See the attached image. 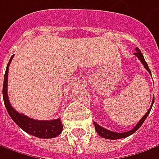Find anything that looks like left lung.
<instances>
[{
  "mask_svg": "<svg viewBox=\"0 0 159 159\" xmlns=\"http://www.w3.org/2000/svg\"><path fill=\"white\" fill-rule=\"evenodd\" d=\"M135 50H136V52L134 53V55L136 56V57H138V59L141 60V62L142 63V65H143V66H144V67L147 69V71H148V72L149 73L150 75H151L150 69L148 68V64H147V62L145 61L144 57H143V55H142V53L141 52V51L139 50V48H136ZM153 103H154V98H153L152 103H151V106H150L149 109L148 110V112L144 115L143 116H142V119L138 122V124H137V125H136L133 128L131 131H128V132H125V133H116V132L109 131V130H107V129H106V128L101 127L100 125H98L96 122H94L95 130H96L97 134L100 135V137H102V138H105V139H109V140H117V139H122V138H125V137H128V136L132 135L133 134H134L135 132H136V131H137L139 128L142 126V125L143 124V122H144V121H145V119L147 118V116H148V114H149V112H150V110H151V107H152Z\"/></svg>",
  "mask_w": 159,
  "mask_h": 159,
  "instance_id": "obj_1",
  "label": "left lung"
}]
</instances>
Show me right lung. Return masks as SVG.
<instances>
[{
    "instance_id": "right-lung-1",
    "label": "right lung",
    "mask_w": 159,
    "mask_h": 159,
    "mask_svg": "<svg viewBox=\"0 0 159 159\" xmlns=\"http://www.w3.org/2000/svg\"><path fill=\"white\" fill-rule=\"evenodd\" d=\"M13 57L14 55L11 56V59L7 65V68L4 75L3 88H2L4 105L10 116L23 131L33 136L43 138V139H51V138L57 137L58 135L61 134L62 129H63V125H62V122L60 121V118L53 119V120H34L25 115L18 113L11 105L7 91H8L9 66L11 65Z\"/></svg>"
}]
</instances>
